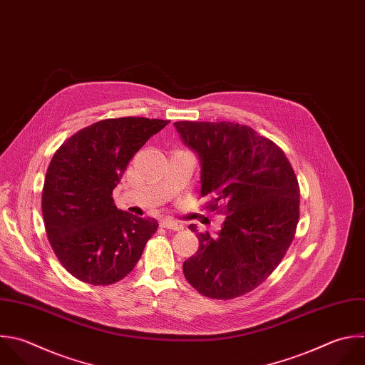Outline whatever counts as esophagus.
I'll list each match as a JSON object with an SVG mask.
<instances>
[{
    "label": "esophagus",
    "mask_w": 365,
    "mask_h": 365,
    "mask_svg": "<svg viewBox=\"0 0 365 365\" xmlns=\"http://www.w3.org/2000/svg\"><path fill=\"white\" fill-rule=\"evenodd\" d=\"M160 224H161V227L168 228V230H174V231H180L182 228L181 224H178L175 220H171V218H163L160 221Z\"/></svg>",
    "instance_id": "obj_1"
}]
</instances>
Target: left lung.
<instances>
[{
  "label": "left lung",
  "mask_w": 365,
  "mask_h": 365,
  "mask_svg": "<svg viewBox=\"0 0 365 365\" xmlns=\"http://www.w3.org/2000/svg\"><path fill=\"white\" fill-rule=\"evenodd\" d=\"M201 165V197L225 215L215 237L184 261L187 281L202 295L231 299L257 288L292 242L299 187L284 151L251 127L234 123H174Z\"/></svg>",
  "instance_id": "8db88e82"
}]
</instances>
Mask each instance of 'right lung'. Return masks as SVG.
Returning <instances> with one entry per match:
<instances>
[{
	"instance_id": "right-lung-1",
	"label": "right lung",
	"mask_w": 365,
	"mask_h": 365,
	"mask_svg": "<svg viewBox=\"0 0 365 365\" xmlns=\"http://www.w3.org/2000/svg\"><path fill=\"white\" fill-rule=\"evenodd\" d=\"M170 121L108 118L70 137L54 154L43 188L50 244L80 281L110 285L138 262L157 231L155 218L118 210L113 190L135 153Z\"/></svg>"
}]
</instances>
